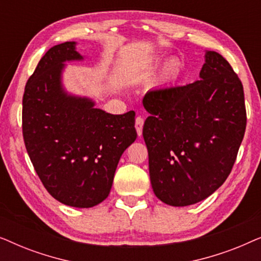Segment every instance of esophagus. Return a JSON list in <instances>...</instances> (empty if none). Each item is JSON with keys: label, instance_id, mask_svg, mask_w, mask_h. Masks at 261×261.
Masks as SVG:
<instances>
[{"label": "esophagus", "instance_id": "esophagus-1", "mask_svg": "<svg viewBox=\"0 0 261 261\" xmlns=\"http://www.w3.org/2000/svg\"><path fill=\"white\" fill-rule=\"evenodd\" d=\"M142 127H144V119L141 116H138L135 119V129H137V133L139 137L142 135Z\"/></svg>", "mask_w": 261, "mask_h": 261}]
</instances>
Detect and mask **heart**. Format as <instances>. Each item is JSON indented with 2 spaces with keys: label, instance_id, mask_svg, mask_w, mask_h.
<instances>
[{
  "label": "heart",
  "instance_id": "obj_1",
  "mask_svg": "<svg viewBox=\"0 0 261 261\" xmlns=\"http://www.w3.org/2000/svg\"><path fill=\"white\" fill-rule=\"evenodd\" d=\"M178 67V63L176 60H171V62L167 63V65L165 66V74L166 76H172V74L176 72Z\"/></svg>",
  "mask_w": 261,
  "mask_h": 261
}]
</instances>
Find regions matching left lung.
I'll use <instances>...</instances> for the list:
<instances>
[{"instance_id":"obj_1","label":"left lung","mask_w":261,"mask_h":261,"mask_svg":"<svg viewBox=\"0 0 261 261\" xmlns=\"http://www.w3.org/2000/svg\"><path fill=\"white\" fill-rule=\"evenodd\" d=\"M199 81L151 89L142 135L156 197L172 206L209 197L229 176L246 129L244 88L230 64L205 51Z\"/></svg>"}]
</instances>
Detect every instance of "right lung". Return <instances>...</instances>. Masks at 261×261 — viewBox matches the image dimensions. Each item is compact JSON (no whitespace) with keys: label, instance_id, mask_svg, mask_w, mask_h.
I'll use <instances>...</instances> for the list:
<instances>
[{"label":"right lung","instance_id":"obj_1","mask_svg":"<svg viewBox=\"0 0 261 261\" xmlns=\"http://www.w3.org/2000/svg\"><path fill=\"white\" fill-rule=\"evenodd\" d=\"M76 45H56L40 59L24 88L22 133L49 195L65 205L91 208L108 197L121 155L137 139L135 113L114 115L65 90V63L84 59Z\"/></svg>","mask_w":261,"mask_h":261}]
</instances>
